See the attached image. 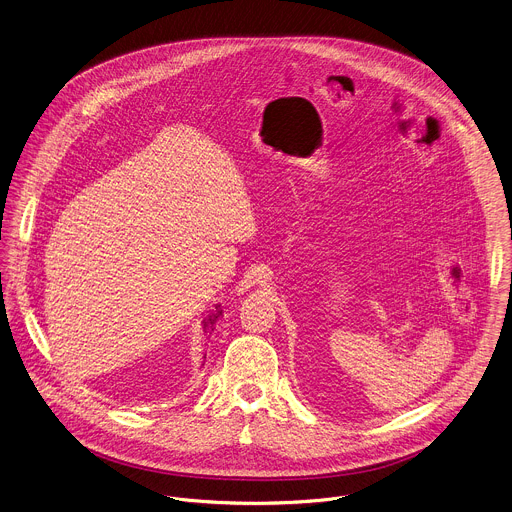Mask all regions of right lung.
Returning <instances> with one entry per match:
<instances>
[{"label": "right lung", "instance_id": "add662e5", "mask_svg": "<svg viewBox=\"0 0 512 512\" xmlns=\"http://www.w3.org/2000/svg\"><path fill=\"white\" fill-rule=\"evenodd\" d=\"M219 314H221V310H217V314H215V316H213V318H209V324H213V322H215V318H217V316H219ZM211 330H213V328H211Z\"/></svg>", "mask_w": 512, "mask_h": 512}]
</instances>
